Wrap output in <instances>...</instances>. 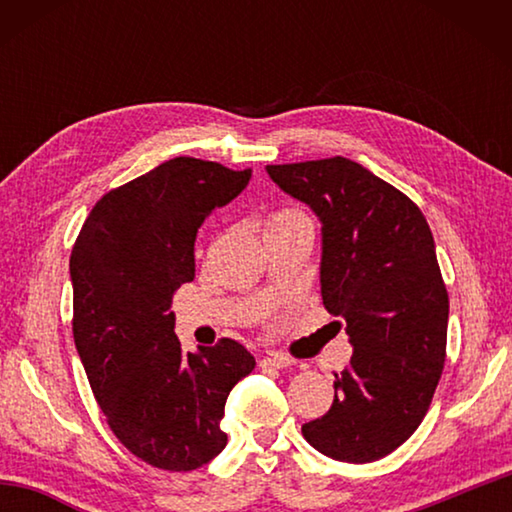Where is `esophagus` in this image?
Instances as JSON below:
<instances>
[{"label":"esophagus","mask_w":512,"mask_h":512,"mask_svg":"<svg viewBox=\"0 0 512 512\" xmlns=\"http://www.w3.org/2000/svg\"><path fill=\"white\" fill-rule=\"evenodd\" d=\"M291 363H293V359H289L287 354L271 352V354H266L262 361H259V366L262 368H289Z\"/></svg>","instance_id":"1"}]
</instances>
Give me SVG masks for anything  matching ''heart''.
I'll list each match as a JSON object with an SVG mask.
<instances>
[{
  "instance_id": "1",
  "label": "heart",
  "mask_w": 512,
  "mask_h": 512,
  "mask_svg": "<svg viewBox=\"0 0 512 512\" xmlns=\"http://www.w3.org/2000/svg\"><path fill=\"white\" fill-rule=\"evenodd\" d=\"M302 221H309V219L300 210H293V207H282V210H277L268 216L266 230L284 228V225H293V223H302Z\"/></svg>"
}]
</instances>
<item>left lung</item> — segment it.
<instances>
[{
    "instance_id": "8db88e82",
    "label": "left lung",
    "mask_w": 512,
    "mask_h": 512,
    "mask_svg": "<svg viewBox=\"0 0 512 512\" xmlns=\"http://www.w3.org/2000/svg\"><path fill=\"white\" fill-rule=\"evenodd\" d=\"M266 171L323 223L320 296L354 348L334 372L332 409L302 436L334 461H379L420 427L445 366L449 298L429 223L400 189L341 155Z\"/></svg>"
}]
</instances>
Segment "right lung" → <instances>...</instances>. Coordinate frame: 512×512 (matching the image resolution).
<instances>
[{"mask_svg": "<svg viewBox=\"0 0 512 512\" xmlns=\"http://www.w3.org/2000/svg\"><path fill=\"white\" fill-rule=\"evenodd\" d=\"M250 169L173 158L92 207L69 257L74 343L110 429L160 470L189 472L223 452L225 400L255 357L221 339L183 352L171 300L194 280L196 232L244 192Z\"/></svg>", "mask_w": 512, "mask_h": 512, "instance_id": "1", "label": "right lung"}]
</instances>
